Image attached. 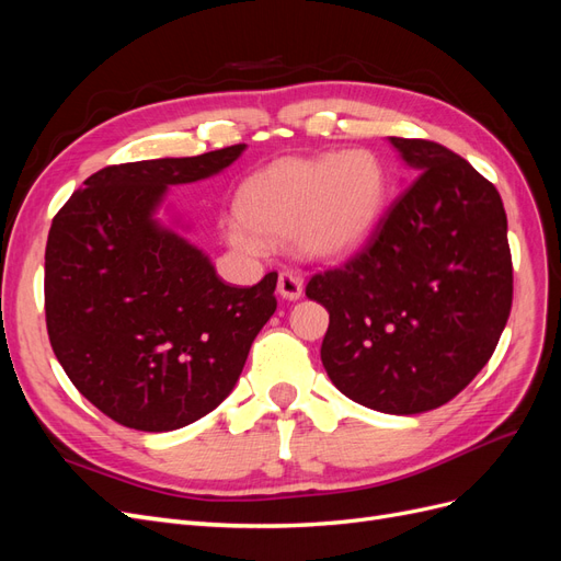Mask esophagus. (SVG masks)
<instances>
[{
  "label": "esophagus",
  "mask_w": 561,
  "mask_h": 561,
  "mask_svg": "<svg viewBox=\"0 0 561 561\" xmlns=\"http://www.w3.org/2000/svg\"><path fill=\"white\" fill-rule=\"evenodd\" d=\"M278 293L283 299L295 301L304 293V280L297 274H293V271H283L278 276Z\"/></svg>",
  "instance_id": "obj_1"
}]
</instances>
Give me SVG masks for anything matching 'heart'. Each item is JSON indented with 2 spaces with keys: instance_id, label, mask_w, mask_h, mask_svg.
I'll return each mask as SVG.
<instances>
[{
  "instance_id": "heart-1",
  "label": "heart",
  "mask_w": 561,
  "mask_h": 561,
  "mask_svg": "<svg viewBox=\"0 0 561 561\" xmlns=\"http://www.w3.org/2000/svg\"><path fill=\"white\" fill-rule=\"evenodd\" d=\"M383 168L365 149L316 159H280L243 180L236 192L239 219L227 239L257 254L264 241L290 236L309 260H342L375 229L383 203Z\"/></svg>"
}]
</instances>
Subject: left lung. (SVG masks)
<instances>
[{"label":"left lung","instance_id":"left-lung-1","mask_svg":"<svg viewBox=\"0 0 561 561\" xmlns=\"http://www.w3.org/2000/svg\"><path fill=\"white\" fill-rule=\"evenodd\" d=\"M390 145L416 178L307 297L330 313L320 360L332 383L369 410L421 414L489 363L513 307V257L494 184L437 142Z\"/></svg>","mask_w":561,"mask_h":561}]
</instances>
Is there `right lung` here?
Segmentation results:
<instances>
[{
	"instance_id": "1",
	"label": "right lung",
	"mask_w": 561,
	"mask_h": 561,
	"mask_svg": "<svg viewBox=\"0 0 561 561\" xmlns=\"http://www.w3.org/2000/svg\"><path fill=\"white\" fill-rule=\"evenodd\" d=\"M243 149L107 165L50 225V346L79 393L126 428L165 433L213 412L276 311V271L252 287L227 285L203 250L154 217L168 186L217 175Z\"/></svg>"
}]
</instances>
